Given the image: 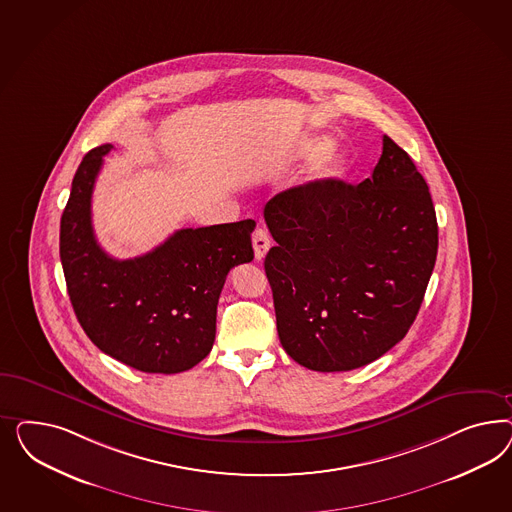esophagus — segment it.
<instances>
[{"label": "esophagus", "instance_id": "obj_1", "mask_svg": "<svg viewBox=\"0 0 512 512\" xmlns=\"http://www.w3.org/2000/svg\"><path fill=\"white\" fill-rule=\"evenodd\" d=\"M270 246H272V242H270L268 233L261 229V227L255 229V233H253V251H255V259L257 261L264 259V255H266V251L270 249Z\"/></svg>", "mask_w": 512, "mask_h": 512}]
</instances>
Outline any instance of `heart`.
Masks as SVG:
<instances>
[{"instance_id": "obj_1", "label": "heart", "mask_w": 512, "mask_h": 512, "mask_svg": "<svg viewBox=\"0 0 512 512\" xmlns=\"http://www.w3.org/2000/svg\"><path fill=\"white\" fill-rule=\"evenodd\" d=\"M330 148H332V139L323 137V135H317V137L304 140L300 144L298 152H296L302 159H313L317 155L326 154L317 161V165L311 171V178L317 180V182L334 180V178H338L345 171V165H347L345 155L336 152V150H331L328 153L327 150Z\"/></svg>"}]
</instances>
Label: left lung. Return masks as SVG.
Instances as JSON below:
<instances>
[{
	"mask_svg": "<svg viewBox=\"0 0 512 512\" xmlns=\"http://www.w3.org/2000/svg\"><path fill=\"white\" fill-rule=\"evenodd\" d=\"M276 240L264 259L279 341L315 372H349L383 357L424 300L437 257L428 184L390 137L372 176L311 182L264 206Z\"/></svg>",
	"mask_w": 512,
	"mask_h": 512,
	"instance_id": "8db88e82",
	"label": "left lung"
}]
</instances>
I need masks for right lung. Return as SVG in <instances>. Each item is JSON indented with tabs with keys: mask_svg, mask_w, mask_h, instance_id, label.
<instances>
[{
	"mask_svg": "<svg viewBox=\"0 0 512 512\" xmlns=\"http://www.w3.org/2000/svg\"><path fill=\"white\" fill-rule=\"evenodd\" d=\"M103 144L84 155L60 223V259L78 323L109 357L146 373L197 366L216 340L217 300L227 274L253 261L255 221L180 229L135 259L97 244L92 193Z\"/></svg>",
	"mask_w": 512,
	"mask_h": 512,
	"instance_id": "obj_1",
	"label": "right lung"
}]
</instances>
